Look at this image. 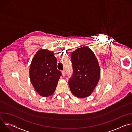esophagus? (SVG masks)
Wrapping results in <instances>:
<instances>
[{
  "mask_svg": "<svg viewBox=\"0 0 132 132\" xmlns=\"http://www.w3.org/2000/svg\"><path fill=\"white\" fill-rule=\"evenodd\" d=\"M62 75H63V76H65L66 75V71L65 70H63L62 71Z\"/></svg>",
  "mask_w": 132,
  "mask_h": 132,
  "instance_id": "obj_1",
  "label": "esophagus"
}]
</instances>
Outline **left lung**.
Masks as SVG:
<instances>
[{"mask_svg":"<svg viewBox=\"0 0 132 132\" xmlns=\"http://www.w3.org/2000/svg\"><path fill=\"white\" fill-rule=\"evenodd\" d=\"M73 77L68 84L74 96L84 98L91 95L99 82L100 68L93 51L87 46L77 48L71 53Z\"/></svg>","mask_w":132,"mask_h":132,"instance_id":"obj_1","label":"left lung"}]
</instances>
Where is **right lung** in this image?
Segmentation results:
<instances>
[{"label":"right lung","instance_id":"obj_1","mask_svg":"<svg viewBox=\"0 0 132 132\" xmlns=\"http://www.w3.org/2000/svg\"><path fill=\"white\" fill-rule=\"evenodd\" d=\"M57 60L52 51L40 49L31 63L29 75L35 90L43 97L52 96L62 75L57 69Z\"/></svg>","mask_w":132,"mask_h":132}]
</instances>
